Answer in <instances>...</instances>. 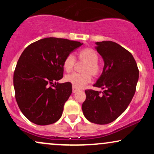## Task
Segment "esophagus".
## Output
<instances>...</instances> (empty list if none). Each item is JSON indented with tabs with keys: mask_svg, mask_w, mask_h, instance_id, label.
I'll list each match as a JSON object with an SVG mask.
<instances>
[{
	"mask_svg": "<svg viewBox=\"0 0 154 154\" xmlns=\"http://www.w3.org/2000/svg\"><path fill=\"white\" fill-rule=\"evenodd\" d=\"M79 91V88L74 87V86H73V87H72V92H73L74 93H77V91Z\"/></svg>",
	"mask_w": 154,
	"mask_h": 154,
	"instance_id": "esophagus-1",
	"label": "esophagus"
}]
</instances>
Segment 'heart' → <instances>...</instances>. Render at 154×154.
Segmentation results:
<instances>
[{
    "mask_svg": "<svg viewBox=\"0 0 154 154\" xmlns=\"http://www.w3.org/2000/svg\"><path fill=\"white\" fill-rule=\"evenodd\" d=\"M79 61L86 63L83 66V74L74 73L65 77L66 82L71 83L75 88H82L91 80V75L97 77L101 71V66L98 63V56L97 53L91 48H85L79 53ZM76 65V59L73 54H68L63 61V67L66 72H71Z\"/></svg>",
    "mask_w": 154,
    "mask_h": 154,
    "instance_id": "b5f03b06",
    "label": "heart"
}]
</instances>
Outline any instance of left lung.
<instances>
[{
  "instance_id": "left-lung-1",
  "label": "left lung",
  "mask_w": 154,
  "mask_h": 154,
  "mask_svg": "<svg viewBox=\"0 0 154 154\" xmlns=\"http://www.w3.org/2000/svg\"><path fill=\"white\" fill-rule=\"evenodd\" d=\"M97 51L103 58V72L94 87L100 92L86 90L83 114L91 122H112L127 109L135 95L139 70L131 53L112 41L97 42Z\"/></svg>"
}]
</instances>
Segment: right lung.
<instances>
[{"label":"right lung","mask_w":154,"mask_h":154,"mask_svg":"<svg viewBox=\"0 0 154 154\" xmlns=\"http://www.w3.org/2000/svg\"><path fill=\"white\" fill-rule=\"evenodd\" d=\"M82 45L67 39L46 38L22 52L14 73L15 98L32 122L48 125L61 118L72 86L68 82H56L63 77L65 57Z\"/></svg>","instance_id":"right-lung-1"}]
</instances>
